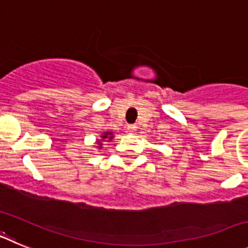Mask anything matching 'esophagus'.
Returning a JSON list of instances; mask_svg holds the SVG:
<instances>
[{
  "mask_svg": "<svg viewBox=\"0 0 248 248\" xmlns=\"http://www.w3.org/2000/svg\"><path fill=\"white\" fill-rule=\"evenodd\" d=\"M137 129H138V126L135 125V124H129V125L126 126V130H128L129 133H134Z\"/></svg>",
  "mask_w": 248,
  "mask_h": 248,
  "instance_id": "1",
  "label": "esophagus"
}]
</instances>
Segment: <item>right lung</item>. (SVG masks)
<instances>
[{
	"label": "right lung",
	"instance_id": "right-lung-1",
	"mask_svg": "<svg viewBox=\"0 0 248 248\" xmlns=\"http://www.w3.org/2000/svg\"><path fill=\"white\" fill-rule=\"evenodd\" d=\"M103 139H107V138H113V134H111V133H105V134H103ZM100 146H102V143H99V148Z\"/></svg>",
	"mask_w": 248,
	"mask_h": 248
}]
</instances>
